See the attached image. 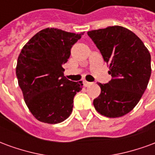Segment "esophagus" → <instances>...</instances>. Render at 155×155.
I'll return each instance as SVG.
<instances>
[{"mask_svg":"<svg viewBox=\"0 0 155 155\" xmlns=\"http://www.w3.org/2000/svg\"><path fill=\"white\" fill-rule=\"evenodd\" d=\"M83 83H84V87H88V86H90V85L92 84V83H91V82H88V81H84Z\"/></svg>","mask_w":155,"mask_h":155,"instance_id":"esophagus-1","label":"esophagus"}]
</instances>
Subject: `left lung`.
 I'll return each instance as SVG.
<instances>
[{
  "label": "left lung",
  "instance_id": "left-lung-1",
  "mask_svg": "<svg viewBox=\"0 0 155 155\" xmlns=\"http://www.w3.org/2000/svg\"><path fill=\"white\" fill-rule=\"evenodd\" d=\"M87 34L110 65L112 76L107 84L98 83L101 93L94 100V108L109 118L123 116L135 107L146 90L151 75L150 51L134 32L120 25Z\"/></svg>",
  "mask_w": 155,
  "mask_h": 155
}]
</instances>
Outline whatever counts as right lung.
<instances>
[{"label":"right lung","mask_w":155,"mask_h":155,"mask_svg":"<svg viewBox=\"0 0 155 155\" xmlns=\"http://www.w3.org/2000/svg\"><path fill=\"white\" fill-rule=\"evenodd\" d=\"M82 35L46 28L22 48L16 77L25 104L39 121L58 124L71 115L74 95L83 84L64 77L62 64L67 62L71 47Z\"/></svg>","instance_id":"1"}]
</instances>
